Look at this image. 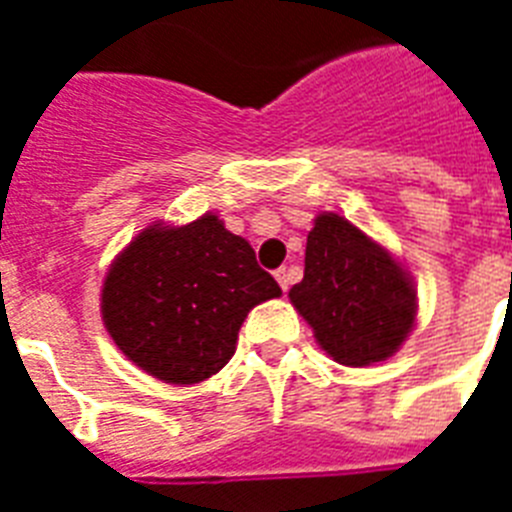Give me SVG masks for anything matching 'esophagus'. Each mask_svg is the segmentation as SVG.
Wrapping results in <instances>:
<instances>
[{
  "mask_svg": "<svg viewBox=\"0 0 512 512\" xmlns=\"http://www.w3.org/2000/svg\"><path fill=\"white\" fill-rule=\"evenodd\" d=\"M276 281H279V287L287 292L289 284H292V271H289V268H279V271H276Z\"/></svg>",
  "mask_w": 512,
  "mask_h": 512,
  "instance_id": "obj_1",
  "label": "esophagus"
}]
</instances>
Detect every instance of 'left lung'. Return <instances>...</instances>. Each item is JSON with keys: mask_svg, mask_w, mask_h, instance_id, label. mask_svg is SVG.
<instances>
[{"mask_svg": "<svg viewBox=\"0 0 512 512\" xmlns=\"http://www.w3.org/2000/svg\"><path fill=\"white\" fill-rule=\"evenodd\" d=\"M289 300L321 348L345 366L393 356L417 316L409 273L335 212L316 217L305 244V276L289 289Z\"/></svg>", "mask_w": 512, "mask_h": 512, "instance_id": "1", "label": "left lung"}]
</instances>
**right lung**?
I'll return each instance as SVG.
<instances>
[{"mask_svg":"<svg viewBox=\"0 0 512 512\" xmlns=\"http://www.w3.org/2000/svg\"><path fill=\"white\" fill-rule=\"evenodd\" d=\"M281 287L255 249L207 212L148 225L108 268L100 311L124 356L156 380L193 385L231 361L255 305Z\"/></svg>","mask_w":512,"mask_h":512,"instance_id":"obj_1","label":"right lung"}]
</instances>
